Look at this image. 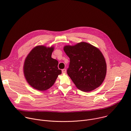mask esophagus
Segmentation results:
<instances>
[{"label":"esophagus","instance_id":"obj_1","mask_svg":"<svg viewBox=\"0 0 131 131\" xmlns=\"http://www.w3.org/2000/svg\"><path fill=\"white\" fill-rule=\"evenodd\" d=\"M62 71V73H66V69H63Z\"/></svg>","mask_w":131,"mask_h":131}]
</instances>
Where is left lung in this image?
Returning a JSON list of instances; mask_svg holds the SVG:
<instances>
[{"mask_svg":"<svg viewBox=\"0 0 131 131\" xmlns=\"http://www.w3.org/2000/svg\"><path fill=\"white\" fill-rule=\"evenodd\" d=\"M64 50L70 59L67 74L78 89L89 92L101 85L106 75V65L99 49L81 42L65 46Z\"/></svg>","mask_w":131,"mask_h":131,"instance_id":"left-lung-1","label":"left lung"}]
</instances>
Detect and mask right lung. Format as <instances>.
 <instances>
[{"label":"right lung","mask_w":131,"mask_h":131,"mask_svg":"<svg viewBox=\"0 0 131 131\" xmlns=\"http://www.w3.org/2000/svg\"><path fill=\"white\" fill-rule=\"evenodd\" d=\"M54 47L38 46L30 52L24 64V74L29 85L40 91L46 90L54 84L58 75L57 60L51 57Z\"/></svg>","instance_id":"obj_1"}]
</instances>
